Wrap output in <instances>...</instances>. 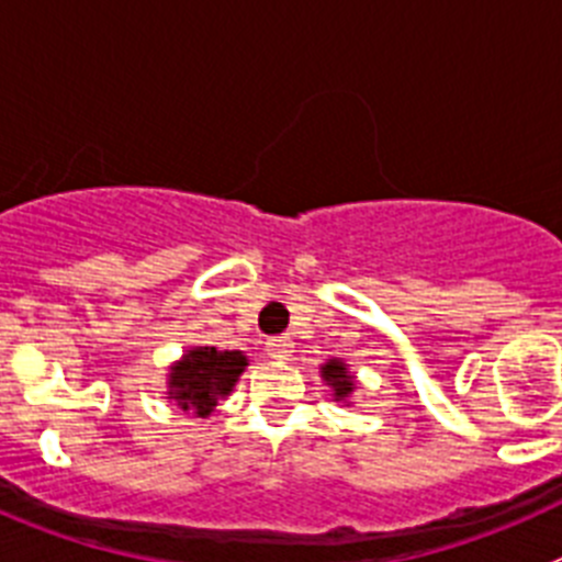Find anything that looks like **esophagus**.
<instances>
[{
    "instance_id": "obj_1",
    "label": "esophagus",
    "mask_w": 562,
    "mask_h": 562,
    "mask_svg": "<svg viewBox=\"0 0 562 562\" xmlns=\"http://www.w3.org/2000/svg\"><path fill=\"white\" fill-rule=\"evenodd\" d=\"M292 349H295V342L290 337H272V340H267V355L276 357V360H290Z\"/></svg>"
}]
</instances>
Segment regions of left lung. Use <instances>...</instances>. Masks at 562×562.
<instances>
[{
    "instance_id": "8db88e82",
    "label": "left lung",
    "mask_w": 562,
    "mask_h": 562,
    "mask_svg": "<svg viewBox=\"0 0 562 562\" xmlns=\"http://www.w3.org/2000/svg\"><path fill=\"white\" fill-rule=\"evenodd\" d=\"M321 376H324L326 385L335 391L337 402H346L351 396V391H355V376L349 374V369H346V362L342 360L326 362L324 369H321Z\"/></svg>"
}]
</instances>
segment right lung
<instances>
[{
	"label": "right lung",
	"mask_w": 562,
	"mask_h": 562,
	"mask_svg": "<svg viewBox=\"0 0 562 562\" xmlns=\"http://www.w3.org/2000/svg\"><path fill=\"white\" fill-rule=\"evenodd\" d=\"M245 366L247 357L241 351H220L213 346H196L171 366L168 400L177 402L191 416L205 419L220 405V400L231 394Z\"/></svg>",
	"instance_id": "1"
}]
</instances>
